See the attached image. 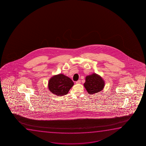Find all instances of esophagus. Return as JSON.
I'll use <instances>...</instances> for the list:
<instances>
[{
  "label": "esophagus",
  "mask_w": 146,
  "mask_h": 146,
  "mask_svg": "<svg viewBox=\"0 0 146 146\" xmlns=\"http://www.w3.org/2000/svg\"><path fill=\"white\" fill-rule=\"evenodd\" d=\"M76 84H80L81 83V81L80 80H78L76 82Z\"/></svg>",
  "instance_id": "1"
}]
</instances>
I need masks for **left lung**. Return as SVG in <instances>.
Wrapping results in <instances>:
<instances>
[{"label": "left lung", "mask_w": 146, "mask_h": 146, "mask_svg": "<svg viewBox=\"0 0 146 146\" xmlns=\"http://www.w3.org/2000/svg\"><path fill=\"white\" fill-rule=\"evenodd\" d=\"M84 87L89 94H95L103 90L105 86V81L103 78L96 73L88 75L85 78Z\"/></svg>", "instance_id": "8db88e82"}]
</instances>
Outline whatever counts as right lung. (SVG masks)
Wrapping results in <instances>:
<instances>
[{
	"instance_id": "obj_1",
	"label": "right lung",
	"mask_w": 146,
	"mask_h": 146,
	"mask_svg": "<svg viewBox=\"0 0 146 146\" xmlns=\"http://www.w3.org/2000/svg\"><path fill=\"white\" fill-rule=\"evenodd\" d=\"M74 85L70 78L63 74H59L52 76L48 81L49 90L52 93L57 96L68 94L69 91Z\"/></svg>"
}]
</instances>
